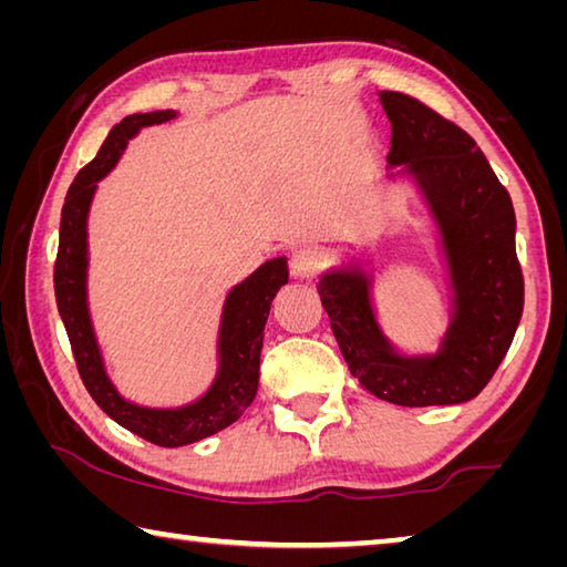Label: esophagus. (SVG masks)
<instances>
[{
    "label": "esophagus",
    "mask_w": 567,
    "mask_h": 567,
    "mask_svg": "<svg viewBox=\"0 0 567 567\" xmlns=\"http://www.w3.org/2000/svg\"><path fill=\"white\" fill-rule=\"evenodd\" d=\"M322 267V255L315 247H297L290 257V272L297 280H312Z\"/></svg>",
    "instance_id": "1"
}]
</instances>
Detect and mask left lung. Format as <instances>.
I'll use <instances>...</instances> for the list:
<instances>
[{"instance_id":"8db88e82","label":"left lung","mask_w":567,"mask_h":567,"mask_svg":"<svg viewBox=\"0 0 567 567\" xmlns=\"http://www.w3.org/2000/svg\"><path fill=\"white\" fill-rule=\"evenodd\" d=\"M392 122L382 182L410 185L433 229L450 307L435 350L392 342L375 305L370 255H344L320 275L318 292L352 378L402 408L457 405L495 375L523 315L515 209L475 140L400 92H380Z\"/></svg>"}]
</instances>
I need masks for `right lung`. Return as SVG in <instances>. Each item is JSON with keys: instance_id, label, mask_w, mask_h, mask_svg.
Returning a JSON list of instances; mask_svg holds the SVG:
<instances>
[{"instance_id": "right-lung-1", "label": "right lung", "mask_w": 567, "mask_h": 567, "mask_svg": "<svg viewBox=\"0 0 567 567\" xmlns=\"http://www.w3.org/2000/svg\"><path fill=\"white\" fill-rule=\"evenodd\" d=\"M179 117L175 110L137 112L114 124L87 167L66 192L60 223V252L54 262V295L64 330L70 334L84 388L92 400L130 433L162 447L197 443L219 433L243 415L260 385L265 322L277 290L287 285V257L262 262L243 282L229 287L217 328V370L203 395L182 405H142L114 385L94 332L90 312V213L100 182L117 167L130 140L145 127Z\"/></svg>"}]
</instances>
